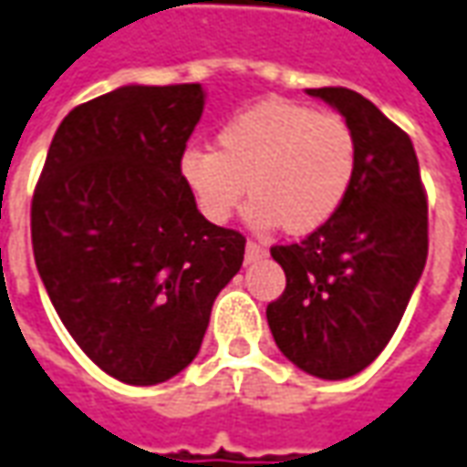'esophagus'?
I'll return each instance as SVG.
<instances>
[{"label": "esophagus", "instance_id": "1", "mask_svg": "<svg viewBox=\"0 0 467 467\" xmlns=\"http://www.w3.org/2000/svg\"><path fill=\"white\" fill-rule=\"evenodd\" d=\"M265 255V247L260 245V243H255V240H247L245 245V260L247 263H253V260H260Z\"/></svg>", "mask_w": 467, "mask_h": 467}]
</instances>
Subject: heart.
Returning a JSON list of instances; mask_svg holds the SVG:
<instances>
[{
	"label": "heart",
	"instance_id": "heart-1",
	"mask_svg": "<svg viewBox=\"0 0 467 467\" xmlns=\"http://www.w3.org/2000/svg\"><path fill=\"white\" fill-rule=\"evenodd\" d=\"M355 168L358 145L340 114L281 99L227 119L217 150L181 155V176L207 220H230L247 186L250 220L291 234L314 233L340 212Z\"/></svg>",
	"mask_w": 467,
	"mask_h": 467
}]
</instances>
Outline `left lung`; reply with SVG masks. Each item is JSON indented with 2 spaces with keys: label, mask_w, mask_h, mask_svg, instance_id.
Returning a JSON list of instances; mask_svg holds the SVG:
<instances>
[{
  "label": "left lung",
  "mask_w": 467,
  "mask_h": 467,
  "mask_svg": "<svg viewBox=\"0 0 467 467\" xmlns=\"http://www.w3.org/2000/svg\"><path fill=\"white\" fill-rule=\"evenodd\" d=\"M345 117L358 168L342 209L271 255L286 288L265 317L278 350L304 373L350 379L389 345L427 263V192L409 135L353 88H306Z\"/></svg>",
  "instance_id": "left-lung-1"
}]
</instances>
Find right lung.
<instances>
[{
    "mask_svg": "<svg viewBox=\"0 0 467 467\" xmlns=\"http://www.w3.org/2000/svg\"><path fill=\"white\" fill-rule=\"evenodd\" d=\"M199 84L119 87L63 117L30 209L37 274L97 366L132 386L192 363L245 237L196 209L181 155Z\"/></svg>",
    "mask_w": 467,
    "mask_h": 467,
    "instance_id": "obj_1",
    "label": "right lung"
}]
</instances>
